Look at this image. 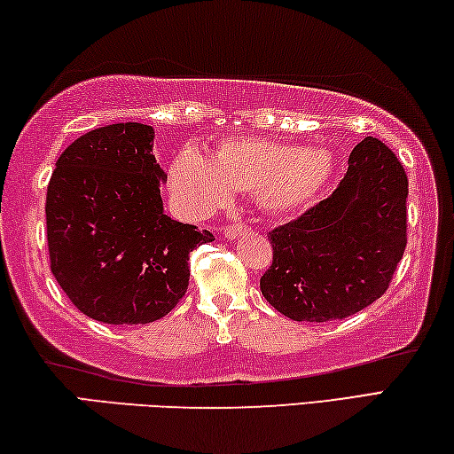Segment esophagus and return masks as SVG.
<instances>
[{
  "instance_id": "esophagus-1",
  "label": "esophagus",
  "mask_w": 454,
  "mask_h": 454,
  "mask_svg": "<svg viewBox=\"0 0 454 454\" xmlns=\"http://www.w3.org/2000/svg\"><path fill=\"white\" fill-rule=\"evenodd\" d=\"M245 231H249V225H245V223H227V225L223 227V235H225L227 239H235V237L243 235Z\"/></svg>"
}]
</instances>
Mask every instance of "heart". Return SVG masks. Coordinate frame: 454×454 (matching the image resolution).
<instances>
[{"mask_svg":"<svg viewBox=\"0 0 454 454\" xmlns=\"http://www.w3.org/2000/svg\"><path fill=\"white\" fill-rule=\"evenodd\" d=\"M333 173L325 148H300L257 137L225 138L213 157L184 146L168 167V187L184 217L203 219L229 205L233 191L254 192L270 213L309 205Z\"/></svg>","mask_w":454,"mask_h":454,"instance_id":"obj_1","label":"heart"}]
</instances>
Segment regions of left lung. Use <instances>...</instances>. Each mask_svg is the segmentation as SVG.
I'll list each match as a JSON object with an SVG mask.
<instances>
[{"label": "left lung", "instance_id": "left-lung-1", "mask_svg": "<svg viewBox=\"0 0 454 454\" xmlns=\"http://www.w3.org/2000/svg\"><path fill=\"white\" fill-rule=\"evenodd\" d=\"M408 178L382 140L366 137L338 189L270 231L273 262L259 286L295 322H332L388 289L406 249Z\"/></svg>", "mask_w": 454, "mask_h": 454}]
</instances>
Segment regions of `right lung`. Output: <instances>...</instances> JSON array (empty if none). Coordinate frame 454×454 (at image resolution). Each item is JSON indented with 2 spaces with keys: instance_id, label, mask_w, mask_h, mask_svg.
I'll return each mask as SVG.
<instances>
[{
  "instance_id": "add662e5",
  "label": "right lung",
  "mask_w": 454,
  "mask_h": 454,
  "mask_svg": "<svg viewBox=\"0 0 454 454\" xmlns=\"http://www.w3.org/2000/svg\"><path fill=\"white\" fill-rule=\"evenodd\" d=\"M153 126L121 122L59 154L46 195L50 267L82 314L102 324L165 317L189 287V255L211 231L162 211Z\"/></svg>"
}]
</instances>
